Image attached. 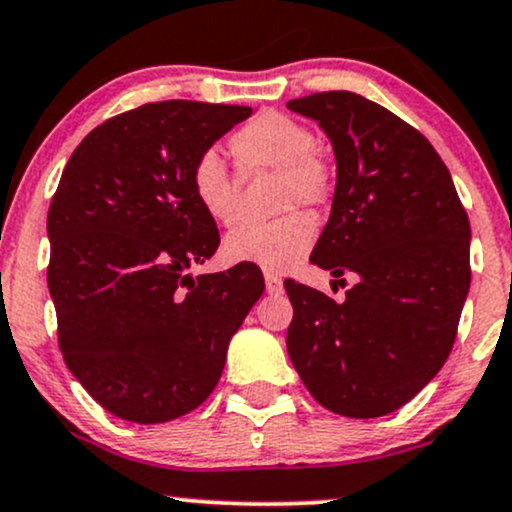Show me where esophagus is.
I'll use <instances>...</instances> for the list:
<instances>
[{
    "label": "esophagus",
    "mask_w": 512,
    "mask_h": 512,
    "mask_svg": "<svg viewBox=\"0 0 512 512\" xmlns=\"http://www.w3.org/2000/svg\"><path fill=\"white\" fill-rule=\"evenodd\" d=\"M264 286H267V293H269V295H279V293H283V281L279 279V276H274V274L264 276Z\"/></svg>",
    "instance_id": "34e87169"
}]
</instances>
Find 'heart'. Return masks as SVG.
Listing matches in <instances>:
<instances>
[{
  "mask_svg": "<svg viewBox=\"0 0 512 512\" xmlns=\"http://www.w3.org/2000/svg\"><path fill=\"white\" fill-rule=\"evenodd\" d=\"M315 145V131L279 109H262L231 133L229 150L238 169L243 174L274 171V209L286 214L269 224L231 231L224 240L226 262L283 274L307 255L315 224L295 207L319 209L334 195V169ZM190 190L212 221L229 226L236 219V178L219 152L205 150L195 157Z\"/></svg>",
  "mask_w": 512,
  "mask_h": 512,
  "instance_id": "b5f03b06",
  "label": "heart"
}]
</instances>
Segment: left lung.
<instances>
[{"label":"left lung","instance_id":"1","mask_svg":"<svg viewBox=\"0 0 512 512\" xmlns=\"http://www.w3.org/2000/svg\"><path fill=\"white\" fill-rule=\"evenodd\" d=\"M329 135L336 152L331 217L310 262L346 286L336 303L293 279L286 348L319 405L381 417L436 377L470 291V219L424 135L348 90L288 102Z\"/></svg>","mask_w":512,"mask_h":512}]
</instances>
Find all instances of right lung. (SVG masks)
<instances>
[{
    "mask_svg": "<svg viewBox=\"0 0 512 512\" xmlns=\"http://www.w3.org/2000/svg\"><path fill=\"white\" fill-rule=\"evenodd\" d=\"M252 114L147 102L80 140L47 212V283L66 367L104 410L169 422L214 391L231 336L260 300L255 264L190 276L219 248L190 166Z\"/></svg>",
    "mask_w": 512,
    "mask_h": 512,
    "instance_id": "right-lung-1",
    "label": "right lung"
}]
</instances>
